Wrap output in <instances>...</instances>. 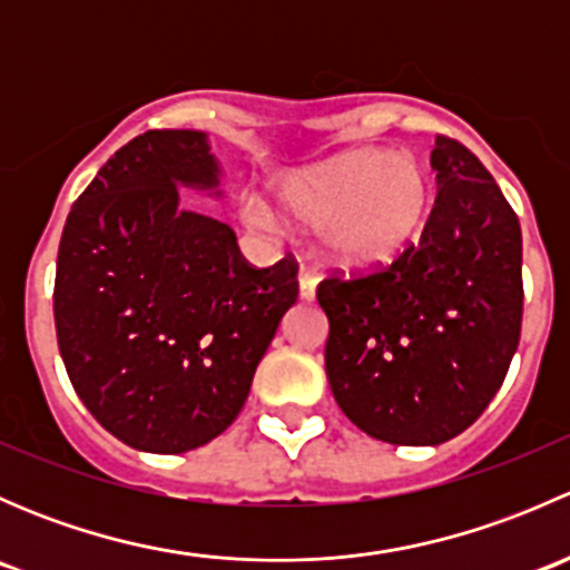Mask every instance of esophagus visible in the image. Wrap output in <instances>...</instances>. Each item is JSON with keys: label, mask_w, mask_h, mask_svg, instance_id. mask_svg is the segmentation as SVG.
Instances as JSON below:
<instances>
[{"label": "esophagus", "mask_w": 570, "mask_h": 570, "mask_svg": "<svg viewBox=\"0 0 570 570\" xmlns=\"http://www.w3.org/2000/svg\"><path fill=\"white\" fill-rule=\"evenodd\" d=\"M297 281H301V297H303V301H314V295H317V275H314L312 269L303 267L301 275H297Z\"/></svg>", "instance_id": "34e87169"}]
</instances>
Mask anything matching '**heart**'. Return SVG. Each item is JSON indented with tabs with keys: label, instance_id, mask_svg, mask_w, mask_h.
<instances>
[{
	"label": "heart",
	"instance_id": "heart-1",
	"mask_svg": "<svg viewBox=\"0 0 570 570\" xmlns=\"http://www.w3.org/2000/svg\"><path fill=\"white\" fill-rule=\"evenodd\" d=\"M286 215L320 226V245L333 264L366 267L405 250L430 209V178L413 157L355 151L297 170L275 187ZM267 223V212L253 206Z\"/></svg>",
	"mask_w": 570,
	"mask_h": 570
}]
</instances>
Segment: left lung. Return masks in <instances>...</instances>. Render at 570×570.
<instances>
[{"label":"left lung","mask_w":570,"mask_h":570,"mask_svg":"<svg viewBox=\"0 0 570 570\" xmlns=\"http://www.w3.org/2000/svg\"><path fill=\"white\" fill-rule=\"evenodd\" d=\"M439 198L394 262L331 273L325 372L344 416L377 441L435 446L480 419L521 338V226L485 165L452 137L430 157Z\"/></svg>","instance_id":"obj_1"}]
</instances>
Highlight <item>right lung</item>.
I'll return each instance as SVG.
<instances>
[{"instance_id":"right-lung-1","label":"right lung","mask_w":570,"mask_h":570,"mask_svg":"<svg viewBox=\"0 0 570 570\" xmlns=\"http://www.w3.org/2000/svg\"><path fill=\"white\" fill-rule=\"evenodd\" d=\"M176 184L215 187L206 137L137 135L73 200L55 275V327L73 392L142 452L178 455L237 419L297 301V262L253 267L232 228L178 212Z\"/></svg>"}]
</instances>
